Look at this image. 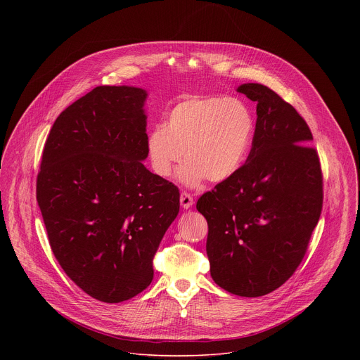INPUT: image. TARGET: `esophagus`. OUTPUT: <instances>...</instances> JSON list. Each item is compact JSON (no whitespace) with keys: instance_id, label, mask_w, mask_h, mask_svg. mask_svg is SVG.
<instances>
[{"instance_id":"esophagus-1","label":"esophagus","mask_w":360,"mask_h":360,"mask_svg":"<svg viewBox=\"0 0 360 360\" xmlns=\"http://www.w3.org/2000/svg\"><path fill=\"white\" fill-rule=\"evenodd\" d=\"M192 205H193V198L189 193L182 192L181 193V207L184 210H189V208H192Z\"/></svg>"}]
</instances>
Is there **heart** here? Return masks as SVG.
I'll return each mask as SVG.
<instances>
[{
  "instance_id": "obj_1",
  "label": "heart",
  "mask_w": 360,
  "mask_h": 360,
  "mask_svg": "<svg viewBox=\"0 0 360 360\" xmlns=\"http://www.w3.org/2000/svg\"><path fill=\"white\" fill-rule=\"evenodd\" d=\"M253 118L236 98L193 95L175 104L164 125H155L146 135V155L150 169L168 178L174 167L186 162L176 179L189 188L205 179L224 182L243 165L253 138Z\"/></svg>"
}]
</instances>
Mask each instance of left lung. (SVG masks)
Returning <instances> with one entry per match:
<instances>
[{"mask_svg": "<svg viewBox=\"0 0 360 360\" xmlns=\"http://www.w3.org/2000/svg\"><path fill=\"white\" fill-rule=\"evenodd\" d=\"M256 102L246 162L203 193L211 276L222 289L258 297L282 286L302 262L322 211V172L312 132L276 92L261 84L236 88Z\"/></svg>", "mask_w": 360, "mask_h": 360, "instance_id": "left-lung-1", "label": "left lung"}]
</instances>
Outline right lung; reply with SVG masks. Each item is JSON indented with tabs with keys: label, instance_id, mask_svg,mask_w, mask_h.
Returning a JSON list of instances; mask_svg holds the SVG:
<instances>
[{
	"label": "right lung",
	"instance_id": "add662e5",
	"mask_svg": "<svg viewBox=\"0 0 360 360\" xmlns=\"http://www.w3.org/2000/svg\"><path fill=\"white\" fill-rule=\"evenodd\" d=\"M148 92L96 86L56 120L37 200L51 249L68 278L107 303L149 286L152 258L179 212V191L146 160Z\"/></svg>",
	"mask_w": 360,
	"mask_h": 360
}]
</instances>
